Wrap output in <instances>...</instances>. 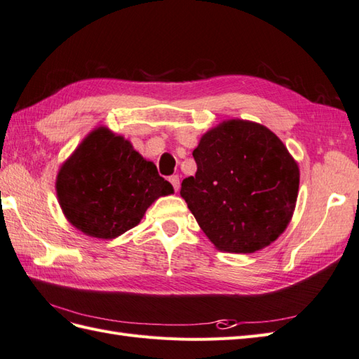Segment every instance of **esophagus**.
<instances>
[{"label":"esophagus","mask_w":359,"mask_h":359,"mask_svg":"<svg viewBox=\"0 0 359 359\" xmlns=\"http://www.w3.org/2000/svg\"><path fill=\"white\" fill-rule=\"evenodd\" d=\"M168 180H170V183L172 185L174 191H177V189H179V187H180V179H179L177 174H172V176H171Z\"/></svg>","instance_id":"34e87169"}]
</instances>
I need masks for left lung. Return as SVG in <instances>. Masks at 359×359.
<instances>
[{"instance_id":"left-lung-1","label":"left lung","mask_w":359,"mask_h":359,"mask_svg":"<svg viewBox=\"0 0 359 359\" xmlns=\"http://www.w3.org/2000/svg\"><path fill=\"white\" fill-rule=\"evenodd\" d=\"M192 156L197 172L182 182L180 196L218 250L255 252L287 229L299 168L273 132L254 121H222Z\"/></svg>"}]
</instances>
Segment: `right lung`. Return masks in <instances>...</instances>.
<instances>
[{"mask_svg":"<svg viewBox=\"0 0 359 359\" xmlns=\"http://www.w3.org/2000/svg\"><path fill=\"white\" fill-rule=\"evenodd\" d=\"M55 188L67 221L97 239L134 229L153 201L174 192L155 163L104 126L90 132L61 165Z\"/></svg>","mask_w":359,"mask_h":359,"instance_id":"add662e5","label":"right lung"}]
</instances>
